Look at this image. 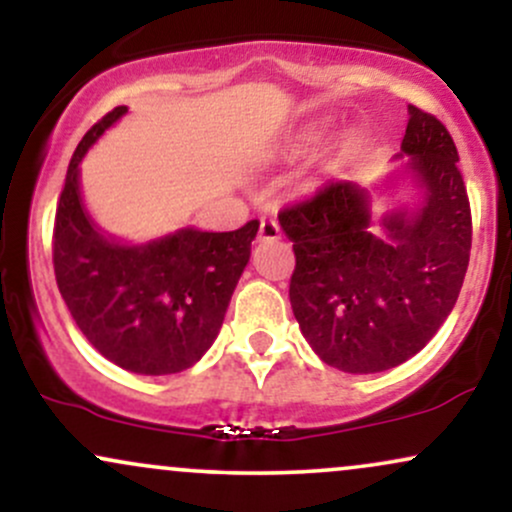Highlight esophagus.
<instances>
[{"label": "esophagus", "instance_id": "esophagus-1", "mask_svg": "<svg viewBox=\"0 0 512 512\" xmlns=\"http://www.w3.org/2000/svg\"><path fill=\"white\" fill-rule=\"evenodd\" d=\"M279 236H281V228L274 219L260 221V240H276Z\"/></svg>", "mask_w": 512, "mask_h": 512}]
</instances>
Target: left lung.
<instances>
[{"instance_id": "8db88e82", "label": "left lung", "mask_w": 512, "mask_h": 512, "mask_svg": "<svg viewBox=\"0 0 512 512\" xmlns=\"http://www.w3.org/2000/svg\"><path fill=\"white\" fill-rule=\"evenodd\" d=\"M402 154L424 204L387 214V236L370 223L368 192L351 180L279 211L296 255L293 315L315 354L344 373H380L419 354L467 274L472 211L450 132L409 105Z\"/></svg>"}]
</instances>
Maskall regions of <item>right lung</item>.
Here are the masks:
<instances>
[{
    "label": "right lung",
    "mask_w": 512,
    "mask_h": 512,
    "mask_svg": "<svg viewBox=\"0 0 512 512\" xmlns=\"http://www.w3.org/2000/svg\"><path fill=\"white\" fill-rule=\"evenodd\" d=\"M125 113L120 105L98 120L69 161L52 231L57 289L108 361L142 375L180 373L214 344L260 221L228 233L182 228L146 245L105 238L81 202L79 163Z\"/></svg>",
    "instance_id": "1"
}]
</instances>
